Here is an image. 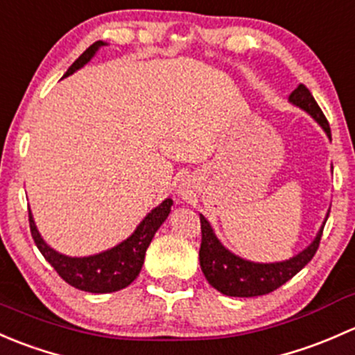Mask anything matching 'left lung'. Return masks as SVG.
Here are the masks:
<instances>
[{"mask_svg": "<svg viewBox=\"0 0 355 355\" xmlns=\"http://www.w3.org/2000/svg\"><path fill=\"white\" fill-rule=\"evenodd\" d=\"M288 101L297 105V107L304 109L308 114H311L314 121L323 128L328 138H331L330 124H328L323 111L320 109L318 102L314 101L308 87L299 83L297 89L288 96ZM328 215H330V211H328ZM200 222H202L200 266H202L205 279L218 292L225 295H232V297L265 295L284 286L287 280H291L295 273L301 272L311 261L318 248H320L321 236H323V227H321L313 243L304 251L295 254L294 258L286 259V261L254 263L236 257L231 251L225 250L203 215H200Z\"/></svg>", "mask_w": 355, "mask_h": 355, "instance_id": "8db88e82", "label": "left lung"}]
</instances>
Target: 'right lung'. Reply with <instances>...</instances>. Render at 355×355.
Returning a JSON list of instances; mask_svg holds the SVG:
<instances>
[{
	"label": "right lung",
	"instance_id": "1",
	"mask_svg": "<svg viewBox=\"0 0 355 355\" xmlns=\"http://www.w3.org/2000/svg\"><path fill=\"white\" fill-rule=\"evenodd\" d=\"M101 46H105V42L97 41L89 49L83 51L82 56L68 68L64 76L71 75L83 64L89 63ZM171 207H173V200H164L140 222L137 231L131 234L126 241L111 248V250L83 258L64 257V254L58 253L53 248L47 246L46 241L42 239L37 227H35L31 210H28V224H31V232L35 246L39 248L42 257L49 261V265L56 270L58 275L64 282H68L71 287L80 288V291L92 292V294H105V292L121 291L137 279L141 266H144L145 253H147L153 234L169 217Z\"/></svg>",
	"mask_w": 355,
	"mask_h": 355
}]
</instances>
